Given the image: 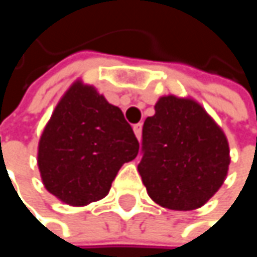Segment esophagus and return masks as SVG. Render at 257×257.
Listing matches in <instances>:
<instances>
[{"instance_id":"34e87169","label":"esophagus","mask_w":257,"mask_h":257,"mask_svg":"<svg viewBox=\"0 0 257 257\" xmlns=\"http://www.w3.org/2000/svg\"><path fill=\"white\" fill-rule=\"evenodd\" d=\"M141 131H143V123L134 125V132H135V137H137L138 140H141Z\"/></svg>"}]
</instances>
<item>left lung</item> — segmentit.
<instances>
[{
    "mask_svg": "<svg viewBox=\"0 0 257 257\" xmlns=\"http://www.w3.org/2000/svg\"><path fill=\"white\" fill-rule=\"evenodd\" d=\"M141 147L138 173L147 193L170 210L202 207L228 176L226 135L190 98L161 96L144 122Z\"/></svg>",
    "mask_w": 257,
    "mask_h": 257,
    "instance_id": "1",
    "label": "left lung"
}]
</instances>
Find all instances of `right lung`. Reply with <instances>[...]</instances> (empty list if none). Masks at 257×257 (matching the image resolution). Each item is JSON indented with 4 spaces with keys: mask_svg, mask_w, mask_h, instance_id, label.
<instances>
[{
    "mask_svg": "<svg viewBox=\"0 0 257 257\" xmlns=\"http://www.w3.org/2000/svg\"><path fill=\"white\" fill-rule=\"evenodd\" d=\"M138 140L119 107L74 81L64 93L38 143L44 187L59 201L83 207L102 199L120 167L138 155Z\"/></svg>",
    "mask_w": 257,
    "mask_h": 257,
    "instance_id": "add662e5",
    "label": "right lung"
}]
</instances>
